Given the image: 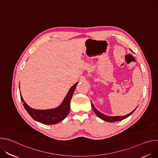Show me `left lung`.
Here are the masks:
<instances>
[{"label": "left lung", "mask_w": 158, "mask_h": 158, "mask_svg": "<svg viewBox=\"0 0 158 158\" xmlns=\"http://www.w3.org/2000/svg\"><path fill=\"white\" fill-rule=\"evenodd\" d=\"M91 106L94 112V113L96 114L97 116H98L99 118H101V119L107 121V122H109V123H113V122H117V121H120L121 120H123L124 119H126V118H127L128 116H129L132 112L133 111L135 110H134L133 111H132L131 112H130L129 114L126 115V116H106L105 114H103L101 112H100L99 110H98L94 106V105L91 103Z\"/></svg>", "instance_id": "obj_1"}]
</instances>
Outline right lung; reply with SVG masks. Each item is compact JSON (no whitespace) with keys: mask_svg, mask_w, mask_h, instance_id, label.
I'll return each mask as SVG.
<instances>
[{"mask_svg":"<svg viewBox=\"0 0 158 158\" xmlns=\"http://www.w3.org/2000/svg\"><path fill=\"white\" fill-rule=\"evenodd\" d=\"M77 83L78 82H76L71 87L68 93L67 94L60 105L54 109L46 110L33 109L24 102L23 98L20 95L21 101L24 102L23 105L29 114L34 120L47 125L55 124L63 121L69 114L70 111L71 100Z\"/></svg>","mask_w":158,"mask_h":158,"instance_id":"add662e5","label":"right lung"}]
</instances>
